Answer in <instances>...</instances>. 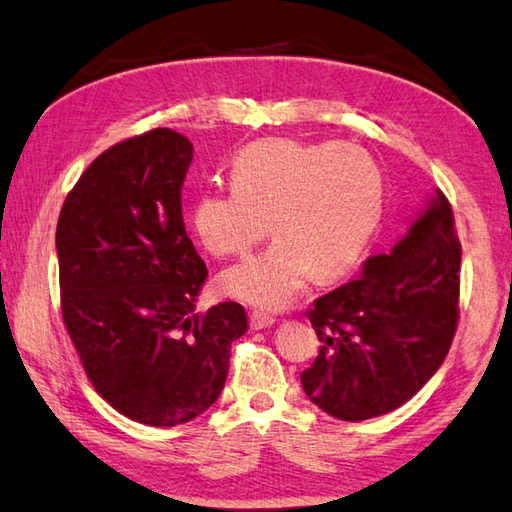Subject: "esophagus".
Instances as JSON below:
<instances>
[{"label": "esophagus", "mask_w": 512, "mask_h": 512, "mask_svg": "<svg viewBox=\"0 0 512 512\" xmlns=\"http://www.w3.org/2000/svg\"><path fill=\"white\" fill-rule=\"evenodd\" d=\"M248 318H250V327H253V329H268V327H273V324H275L273 315H268L264 311H250Z\"/></svg>", "instance_id": "34e87169"}]
</instances>
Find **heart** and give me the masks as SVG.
I'll use <instances>...</instances> for the list:
<instances>
[{"instance_id": "obj_1", "label": "heart", "mask_w": 512, "mask_h": 512, "mask_svg": "<svg viewBox=\"0 0 512 512\" xmlns=\"http://www.w3.org/2000/svg\"><path fill=\"white\" fill-rule=\"evenodd\" d=\"M228 188H206L192 228L215 257H244L273 232L275 244L221 275L241 302L277 311L311 277H338L358 262L380 224L385 183L374 156L351 143L271 138L246 145L232 161Z\"/></svg>"}]
</instances>
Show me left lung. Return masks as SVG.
Returning <instances> with one entry per match:
<instances>
[{
	"label": "left lung",
	"mask_w": 512,
	"mask_h": 512,
	"mask_svg": "<svg viewBox=\"0 0 512 512\" xmlns=\"http://www.w3.org/2000/svg\"><path fill=\"white\" fill-rule=\"evenodd\" d=\"M461 244L439 190L389 255L306 311L320 349L302 371L311 401L340 421L405 405L441 367L459 322Z\"/></svg>",
	"instance_id": "obj_1"
}]
</instances>
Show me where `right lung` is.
I'll list each match as a JSON object with an SVG mask.
<instances>
[{"mask_svg": "<svg viewBox=\"0 0 512 512\" xmlns=\"http://www.w3.org/2000/svg\"><path fill=\"white\" fill-rule=\"evenodd\" d=\"M192 143L167 127L111 145L60 210L62 320L89 383L132 421L174 427L217 401L244 306L194 313L208 277L181 215Z\"/></svg>", "mask_w": 512, "mask_h": 512, "instance_id": "right-lung-1", "label": "right lung"}]
</instances>
